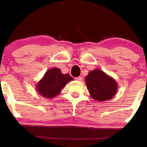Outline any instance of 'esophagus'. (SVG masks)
<instances>
[{
	"label": "esophagus",
	"mask_w": 147,
	"mask_h": 147,
	"mask_svg": "<svg viewBox=\"0 0 147 147\" xmlns=\"http://www.w3.org/2000/svg\"><path fill=\"white\" fill-rule=\"evenodd\" d=\"M75 80H77V81H82L83 80V78L82 76H79V77L75 78Z\"/></svg>",
	"instance_id": "obj_1"
}]
</instances>
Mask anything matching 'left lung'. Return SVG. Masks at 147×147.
<instances>
[{"mask_svg": "<svg viewBox=\"0 0 147 147\" xmlns=\"http://www.w3.org/2000/svg\"><path fill=\"white\" fill-rule=\"evenodd\" d=\"M86 82L91 97L99 102L111 99L117 90L115 80L100 69L90 71Z\"/></svg>", "mask_w": 147, "mask_h": 147, "instance_id": "1", "label": "left lung"}]
</instances>
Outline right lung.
Listing matches in <instances>:
<instances>
[{"label": "right lung", "instance_id": "right-lung-1", "mask_svg": "<svg viewBox=\"0 0 147 147\" xmlns=\"http://www.w3.org/2000/svg\"><path fill=\"white\" fill-rule=\"evenodd\" d=\"M73 80L69 74H63L59 68H53L46 72L37 83V89L44 98H51L58 95L68 82Z\"/></svg>", "mask_w": 147, "mask_h": 147}]
</instances>
